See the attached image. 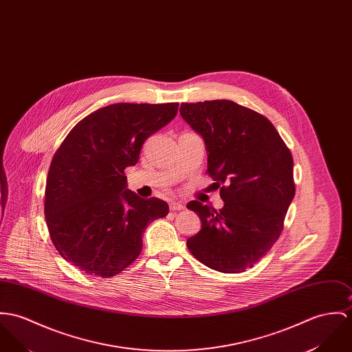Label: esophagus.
Here are the masks:
<instances>
[{
    "label": "esophagus",
    "instance_id": "34e87169",
    "mask_svg": "<svg viewBox=\"0 0 352 352\" xmlns=\"http://www.w3.org/2000/svg\"><path fill=\"white\" fill-rule=\"evenodd\" d=\"M169 208H170V211H182V210H184V206L179 201H170Z\"/></svg>",
    "mask_w": 352,
    "mask_h": 352
}]
</instances>
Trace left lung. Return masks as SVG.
<instances>
[{
  "mask_svg": "<svg viewBox=\"0 0 352 352\" xmlns=\"http://www.w3.org/2000/svg\"><path fill=\"white\" fill-rule=\"evenodd\" d=\"M180 114L204 138L207 173L224 201L219 211L187 204L201 221L188 250L214 270L245 272L283 232L296 192L292 153L266 117L232 100L182 103Z\"/></svg>",
  "mask_w": 352,
  "mask_h": 352,
  "instance_id": "1",
  "label": "left lung"
}]
</instances>
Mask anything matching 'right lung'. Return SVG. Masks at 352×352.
<instances>
[{
	"label": "right lung",
	"instance_id": "1",
	"mask_svg": "<svg viewBox=\"0 0 352 352\" xmlns=\"http://www.w3.org/2000/svg\"><path fill=\"white\" fill-rule=\"evenodd\" d=\"M179 103H116L98 109L67 134L51 161L44 215L54 246L90 276L113 277L142 249L148 223L168 215L157 197L126 188L145 140L169 124Z\"/></svg>",
	"mask_w": 352,
	"mask_h": 352
}]
</instances>
